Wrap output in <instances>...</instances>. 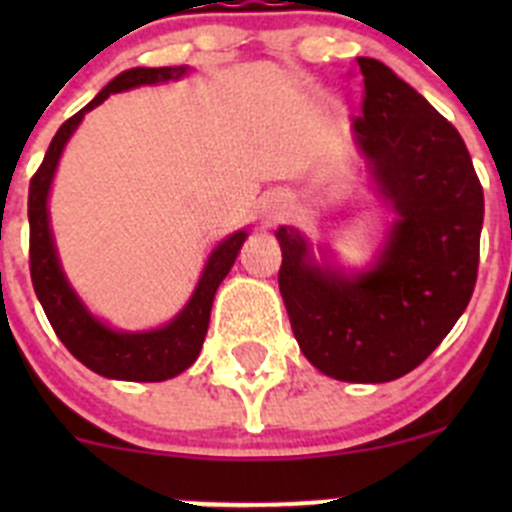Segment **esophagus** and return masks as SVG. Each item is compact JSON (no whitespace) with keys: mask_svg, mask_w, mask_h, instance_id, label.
<instances>
[{"mask_svg":"<svg viewBox=\"0 0 512 512\" xmlns=\"http://www.w3.org/2000/svg\"><path fill=\"white\" fill-rule=\"evenodd\" d=\"M282 215H285V205H280V203H277L275 208H272V218H275V220H280Z\"/></svg>","mask_w":512,"mask_h":512,"instance_id":"34e87169","label":"esophagus"}]
</instances>
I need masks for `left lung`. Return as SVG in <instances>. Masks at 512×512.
Here are the masks:
<instances>
[{
	"label": "left lung",
	"mask_w": 512,
	"mask_h": 512,
	"mask_svg": "<svg viewBox=\"0 0 512 512\" xmlns=\"http://www.w3.org/2000/svg\"><path fill=\"white\" fill-rule=\"evenodd\" d=\"M356 141L399 220L374 270H322L280 227V292L294 339L322 374L381 384L416 369L471 302L483 188L461 133L389 66L359 56Z\"/></svg>",
	"instance_id": "left-lung-1"
}]
</instances>
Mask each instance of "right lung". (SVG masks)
<instances>
[{"label": "right lung", "instance_id": "1", "mask_svg": "<svg viewBox=\"0 0 512 512\" xmlns=\"http://www.w3.org/2000/svg\"><path fill=\"white\" fill-rule=\"evenodd\" d=\"M188 71V66H160V69H131L111 81L94 101L86 103L79 113L61 123L51 146L41 160L39 170L29 183V272L32 285L46 319L54 327L56 337L66 349L76 356L84 366L108 379L123 381H165L178 376L198 359L200 347L205 342L210 322V307H213L218 285L225 280L245 242L247 232L240 230L215 247L205 265L195 294L190 297L188 307L168 324L156 332L126 334L113 332L106 324L91 317L74 289L66 282L59 267V257L54 250V237L49 230V213H46V198H49L51 178H54L56 163L61 151L71 138L74 128L79 126L86 111L106 101L111 94L133 89L143 84H163L175 81Z\"/></svg>", "mask_w": 512, "mask_h": 512}]
</instances>
